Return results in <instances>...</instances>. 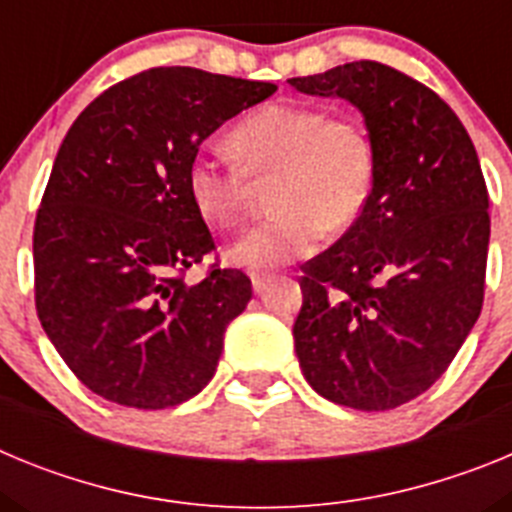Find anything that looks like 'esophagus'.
Masks as SVG:
<instances>
[{
    "instance_id": "obj_1",
    "label": "esophagus",
    "mask_w": 512,
    "mask_h": 512,
    "mask_svg": "<svg viewBox=\"0 0 512 512\" xmlns=\"http://www.w3.org/2000/svg\"><path fill=\"white\" fill-rule=\"evenodd\" d=\"M271 274H253L251 277V284H253V292H256V295H261V292H266V287H269L271 284Z\"/></svg>"
}]
</instances>
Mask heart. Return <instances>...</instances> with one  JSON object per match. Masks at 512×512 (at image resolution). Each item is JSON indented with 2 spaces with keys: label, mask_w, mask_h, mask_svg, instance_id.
I'll return each instance as SVG.
<instances>
[{
  "label": "heart",
  "mask_w": 512,
  "mask_h": 512,
  "mask_svg": "<svg viewBox=\"0 0 512 512\" xmlns=\"http://www.w3.org/2000/svg\"><path fill=\"white\" fill-rule=\"evenodd\" d=\"M237 164L192 158L187 192L212 225H233L246 207L251 182L269 179L277 215L230 246L233 264L251 271L287 264L315 251L323 228L359 220L374 187V146L356 122L330 117L315 104L271 102L243 117L230 133Z\"/></svg>",
  "instance_id": "1"
}]
</instances>
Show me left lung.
Returning <instances> with one entry per match:
<instances>
[{"label": "left lung", "mask_w": 512, "mask_h": 512, "mask_svg": "<svg viewBox=\"0 0 512 512\" xmlns=\"http://www.w3.org/2000/svg\"><path fill=\"white\" fill-rule=\"evenodd\" d=\"M289 87L354 104L377 161L359 220L302 266V374L336 405L397 408L446 372L482 310L490 197L477 151L449 104L384 63Z\"/></svg>", "instance_id": "8db88e82"}]
</instances>
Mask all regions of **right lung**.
Here are the masks:
<instances>
[{
  "instance_id": "right-lung-1",
  "label": "right lung",
  "mask_w": 512,
  "mask_h": 512,
  "mask_svg": "<svg viewBox=\"0 0 512 512\" xmlns=\"http://www.w3.org/2000/svg\"><path fill=\"white\" fill-rule=\"evenodd\" d=\"M277 92L269 81L161 66L120 81L63 138L33 233L35 307L71 372L138 410L205 390L251 279L184 271L215 248L187 192L200 146Z\"/></svg>"
}]
</instances>
